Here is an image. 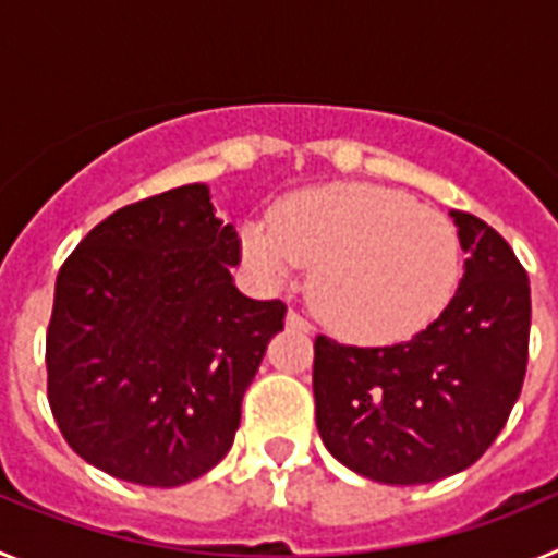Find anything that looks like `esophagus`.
<instances>
[{
    "instance_id": "esophagus-1",
    "label": "esophagus",
    "mask_w": 558,
    "mask_h": 558,
    "mask_svg": "<svg viewBox=\"0 0 558 558\" xmlns=\"http://www.w3.org/2000/svg\"><path fill=\"white\" fill-rule=\"evenodd\" d=\"M284 324H288L290 329H299V332H310V329H313L310 327L307 318H302V315L295 313V310H290V313L284 315Z\"/></svg>"
}]
</instances>
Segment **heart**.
<instances>
[{
  "instance_id": "heart-1",
  "label": "heart",
  "mask_w": 558,
  "mask_h": 558,
  "mask_svg": "<svg viewBox=\"0 0 558 558\" xmlns=\"http://www.w3.org/2000/svg\"><path fill=\"white\" fill-rule=\"evenodd\" d=\"M274 282L315 265L310 299L338 335L399 343L445 313L461 279L456 226L391 186L349 181L295 192L243 231Z\"/></svg>"
}]
</instances>
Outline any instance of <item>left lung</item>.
<instances>
[{
	"mask_svg": "<svg viewBox=\"0 0 558 558\" xmlns=\"http://www.w3.org/2000/svg\"><path fill=\"white\" fill-rule=\"evenodd\" d=\"M466 251L456 295L411 340L315 338V425L343 466L391 486L466 470L502 430L529 366L531 288L511 245L452 209Z\"/></svg>",
	"mask_w": 558,
	"mask_h": 558,
	"instance_id": "left-lung-1",
	"label": "left lung"
}]
</instances>
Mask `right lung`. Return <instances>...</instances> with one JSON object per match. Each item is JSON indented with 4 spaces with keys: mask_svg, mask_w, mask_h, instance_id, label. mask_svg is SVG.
Segmentation results:
<instances>
[{
    "mask_svg": "<svg viewBox=\"0 0 558 558\" xmlns=\"http://www.w3.org/2000/svg\"><path fill=\"white\" fill-rule=\"evenodd\" d=\"M209 186L122 206L63 263L47 329V397L69 447L142 486L223 461L284 304L234 288V226Z\"/></svg>",
    "mask_w": 558,
    "mask_h": 558,
    "instance_id": "add662e5",
    "label": "right lung"
}]
</instances>
